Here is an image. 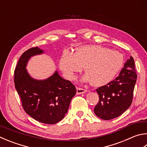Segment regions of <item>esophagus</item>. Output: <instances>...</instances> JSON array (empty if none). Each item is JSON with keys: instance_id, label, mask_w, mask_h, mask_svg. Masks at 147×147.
<instances>
[{"instance_id": "esophagus-1", "label": "esophagus", "mask_w": 147, "mask_h": 147, "mask_svg": "<svg viewBox=\"0 0 147 147\" xmlns=\"http://www.w3.org/2000/svg\"><path fill=\"white\" fill-rule=\"evenodd\" d=\"M87 92V90L82 89V88L78 87L76 89V94H84V93H85Z\"/></svg>"}]
</instances>
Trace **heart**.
Instances as JSON below:
<instances>
[{"label": "heart", "instance_id": "heart-1", "mask_svg": "<svg viewBox=\"0 0 147 147\" xmlns=\"http://www.w3.org/2000/svg\"><path fill=\"white\" fill-rule=\"evenodd\" d=\"M123 56L118 51L99 45H85L76 48L74 52L65 51L59 61V67L69 80L76 78V73L84 67L86 74L82 81L90 82L94 86L108 84L121 70Z\"/></svg>", "mask_w": 147, "mask_h": 147}]
</instances>
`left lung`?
Instances as JSON below:
<instances>
[{"label": "left lung", "mask_w": 147, "mask_h": 147, "mask_svg": "<svg viewBox=\"0 0 147 147\" xmlns=\"http://www.w3.org/2000/svg\"><path fill=\"white\" fill-rule=\"evenodd\" d=\"M136 80L134 60L130 57L115 80L96 90L100 100L94 109L96 115L104 120L121 115L131 105Z\"/></svg>", "instance_id": "1"}]
</instances>
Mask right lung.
<instances>
[{"label": "right lung", "instance_id": "obj_1", "mask_svg": "<svg viewBox=\"0 0 147 147\" xmlns=\"http://www.w3.org/2000/svg\"><path fill=\"white\" fill-rule=\"evenodd\" d=\"M44 53L36 47L23 53L15 70V86L28 115L43 123L55 124L64 118L76 90L70 81L59 75L58 71L44 80L31 76L26 69L29 60Z\"/></svg>", "mask_w": 147, "mask_h": 147}]
</instances>
